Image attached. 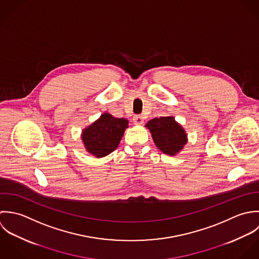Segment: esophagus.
Listing matches in <instances>:
<instances>
[{"mask_svg":"<svg viewBox=\"0 0 259 259\" xmlns=\"http://www.w3.org/2000/svg\"><path fill=\"white\" fill-rule=\"evenodd\" d=\"M133 122L136 125H142L143 122H144V119H143V117L141 115H135L133 117Z\"/></svg>","mask_w":259,"mask_h":259,"instance_id":"esophagus-1","label":"esophagus"}]
</instances>
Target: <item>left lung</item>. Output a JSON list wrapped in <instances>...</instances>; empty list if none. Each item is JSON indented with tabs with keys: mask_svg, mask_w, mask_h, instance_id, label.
I'll return each mask as SVG.
<instances>
[{
	"mask_svg": "<svg viewBox=\"0 0 259 259\" xmlns=\"http://www.w3.org/2000/svg\"><path fill=\"white\" fill-rule=\"evenodd\" d=\"M146 127L150 130L156 146L165 154H177L187 142L185 131L173 117L154 118Z\"/></svg>",
	"mask_w": 259,
	"mask_h": 259,
	"instance_id": "1",
	"label": "left lung"
}]
</instances>
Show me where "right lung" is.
Listing matches in <instances>:
<instances>
[{"mask_svg":"<svg viewBox=\"0 0 259 259\" xmlns=\"http://www.w3.org/2000/svg\"><path fill=\"white\" fill-rule=\"evenodd\" d=\"M127 127L128 120L114 118L105 113L83 131L82 140L89 153L96 157H104L118 147Z\"/></svg>","mask_w":259,"mask_h":259,"instance_id":"1","label":"right lung"}]
</instances>
